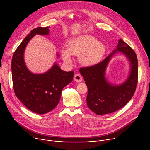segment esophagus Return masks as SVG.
<instances>
[{
    "label": "esophagus",
    "mask_w": 150,
    "mask_h": 150,
    "mask_svg": "<svg viewBox=\"0 0 150 150\" xmlns=\"http://www.w3.org/2000/svg\"><path fill=\"white\" fill-rule=\"evenodd\" d=\"M74 81L77 82H81L82 81V77L80 74H75L74 75Z\"/></svg>",
    "instance_id": "34e87169"
}]
</instances>
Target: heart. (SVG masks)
I'll list each match as a JSON object with an SVG mask.
<instances>
[{
  "instance_id": "1",
  "label": "heart",
  "mask_w": 150,
  "mask_h": 150,
  "mask_svg": "<svg viewBox=\"0 0 150 150\" xmlns=\"http://www.w3.org/2000/svg\"><path fill=\"white\" fill-rule=\"evenodd\" d=\"M106 52V47L103 43L89 35L79 37L69 40L68 48L62 50L64 61L71 64V55L79 56L81 65L91 67L99 63Z\"/></svg>"
}]
</instances>
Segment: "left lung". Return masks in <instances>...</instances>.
<instances>
[{
  "instance_id": "1",
  "label": "left lung",
  "mask_w": 150,
  "mask_h": 150,
  "mask_svg": "<svg viewBox=\"0 0 150 150\" xmlns=\"http://www.w3.org/2000/svg\"><path fill=\"white\" fill-rule=\"evenodd\" d=\"M120 52L128 59L130 66L129 77L123 83L114 85L107 81L105 73L108 63L115 54ZM88 87L87 105L97 115L113 113L124 107L131 100L138 81V60L134 51L122 39L103 61L91 67L79 70Z\"/></svg>"
}]
</instances>
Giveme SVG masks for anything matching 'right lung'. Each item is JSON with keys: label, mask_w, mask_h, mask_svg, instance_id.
Segmentation results:
<instances>
[{"label": "right lung", "mask_w": 150, "mask_h": 150, "mask_svg": "<svg viewBox=\"0 0 150 150\" xmlns=\"http://www.w3.org/2000/svg\"><path fill=\"white\" fill-rule=\"evenodd\" d=\"M49 33L48 27H39L31 31L15 50L11 60L15 95L28 109L38 114L48 113L57 106L62 89L72 81L74 75L73 71H63L57 63L41 74H35L27 68L24 59L27 44L37 34L47 35Z\"/></svg>", "instance_id": "add662e5"}]
</instances>
